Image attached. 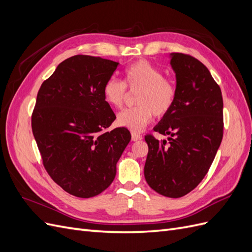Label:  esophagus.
<instances>
[{
	"label": "esophagus",
	"instance_id": "34e87169",
	"mask_svg": "<svg viewBox=\"0 0 252 252\" xmlns=\"http://www.w3.org/2000/svg\"><path fill=\"white\" fill-rule=\"evenodd\" d=\"M141 139H142V135H140L139 133L131 132V140H132L133 142H135V141H139V140H141Z\"/></svg>",
	"mask_w": 252,
	"mask_h": 252
}]
</instances>
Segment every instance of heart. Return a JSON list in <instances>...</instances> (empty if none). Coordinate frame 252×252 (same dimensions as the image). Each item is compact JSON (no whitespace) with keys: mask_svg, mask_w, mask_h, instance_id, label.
I'll use <instances>...</instances> for the list:
<instances>
[{"mask_svg":"<svg viewBox=\"0 0 252 252\" xmlns=\"http://www.w3.org/2000/svg\"><path fill=\"white\" fill-rule=\"evenodd\" d=\"M127 87L138 91L135 106L125 109L117 117V124L133 132H140L154 118L163 117L168 112L175 100L173 84L163 72L145 60L136 61L124 71V83L110 78L104 84L103 97L112 108H121L127 97Z\"/></svg>","mask_w":252,"mask_h":252,"instance_id":"heart-1","label":"heart"}]
</instances>
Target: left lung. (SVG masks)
<instances>
[{"label": "left lung", "mask_w": 252, "mask_h": 252, "mask_svg": "<svg viewBox=\"0 0 252 252\" xmlns=\"http://www.w3.org/2000/svg\"><path fill=\"white\" fill-rule=\"evenodd\" d=\"M175 73V100L154 130L168 135L158 141L146 135L148 155L144 175L158 193L181 197L208 172L223 139V97L203 63L184 53H170Z\"/></svg>", "instance_id": "left-lung-1"}]
</instances>
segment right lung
I'll return each instance as SVG.
<instances>
[{"label":"right lung","mask_w":252,"mask_h":252,"mask_svg":"<svg viewBox=\"0 0 252 252\" xmlns=\"http://www.w3.org/2000/svg\"><path fill=\"white\" fill-rule=\"evenodd\" d=\"M119 63L73 56L60 63L37 93L32 127L45 169L66 192L93 197L116 178L117 163L131 140L103 97Z\"/></svg>","instance_id":"obj_1"}]
</instances>
